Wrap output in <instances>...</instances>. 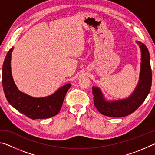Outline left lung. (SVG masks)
I'll list each match as a JSON object with an SVG mask.
<instances>
[{"label":"left lung","mask_w":155,"mask_h":155,"mask_svg":"<svg viewBox=\"0 0 155 155\" xmlns=\"http://www.w3.org/2000/svg\"><path fill=\"white\" fill-rule=\"evenodd\" d=\"M137 43L141 49L140 80L129 97L122 100L107 101L98 87H92L94 105L101 114L113 117L127 116L140 107L150 92L152 85L150 54L145 44L138 41Z\"/></svg>","instance_id":"8db88e82"}]
</instances>
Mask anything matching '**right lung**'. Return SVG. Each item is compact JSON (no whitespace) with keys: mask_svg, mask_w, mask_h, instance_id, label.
Returning a JSON list of instances; mask_svg holds the SVG:
<instances>
[{"mask_svg":"<svg viewBox=\"0 0 155 155\" xmlns=\"http://www.w3.org/2000/svg\"><path fill=\"white\" fill-rule=\"evenodd\" d=\"M14 47L5 57L2 65V83L5 97L9 103L18 111L31 119L49 118L57 115L71 84L68 83L51 96L34 98L20 91L15 85L11 71V57Z\"/></svg>","mask_w":155,"mask_h":155,"instance_id":"1","label":"right lung"}]
</instances>
